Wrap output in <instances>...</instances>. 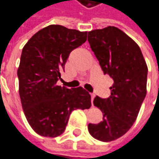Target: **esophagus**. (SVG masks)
Returning <instances> with one entry per match:
<instances>
[{"mask_svg":"<svg viewBox=\"0 0 159 159\" xmlns=\"http://www.w3.org/2000/svg\"><path fill=\"white\" fill-rule=\"evenodd\" d=\"M94 98H95V94L94 93H92L91 94V101L93 102V100H94Z\"/></svg>","mask_w":159,"mask_h":159,"instance_id":"1","label":"esophagus"}]
</instances>
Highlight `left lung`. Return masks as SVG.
Segmentation results:
<instances>
[{
    "instance_id": "1",
    "label": "left lung",
    "mask_w": 159,
    "mask_h": 159,
    "mask_svg": "<svg viewBox=\"0 0 159 159\" xmlns=\"http://www.w3.org/2000/svg\"><path fill=\"white\" fill-rule=\"evenodd\" d=\"M88 41L104 74L114 80L109 98L94 99L103 121L88 125L92 137L108 142L124 135L136 121L147 94L148 67L139 45L119 28L92 30Z\"/></svg>"
}]
</instances>
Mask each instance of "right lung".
<instances>
[{
    "label": "right lung",
    "instance_id": "right-lung-1",
    "mask_svg": "<svg viewBox=\"0 0 159 159\" xmlns=\"http://www.w3.org/2000/svg\"><path fill=\"white\" fill-rule=\"evenodd\" d=\"M86 40L87 32L50 25L23 47L18 69L21 105L29 125L41 136H59L73 110L91 107V97L81 87L57 85L70 52Z\"/></svg>",
    "mask_w": 159,
    "mask_h": 159
}]
</instances>
